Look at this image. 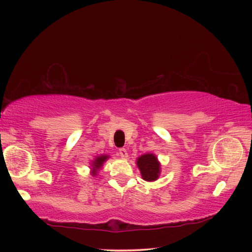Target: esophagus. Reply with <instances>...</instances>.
Here are the masks:
<instances>
[{"mask_svg":"<svg viewBox=\"0 0 252 252\" xmlns=\"http://www.w3.org/2000/svg\"><path fill=\"white\" fill-rule=\"evenodd\" d=\"M119 156H120L122 159H126L127 158V152L125 148H121L119 149Z\"/></svg>","mask_w":252,"mask_h":252,"instance_id":"obj_1","label":"esophagus"}]
</instances>
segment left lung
<instances>
[{
    "instance_id": "8db88e82",
    "label": "left lung",
    "mask_w": 252,
    "mask_h": 252,
    "mask_svg": "<svg viewBox=\"0 0 252 252\" xmlns=\"http://www.w3.org/2000/svg\"><path fill=\"white\" fill-rule=\"evenodd\" d=\"M136 165L146 181H156L160 176V162L153 153H146L136 159Z\"/></svg>"
}]
</instances>
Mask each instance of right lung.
<instances>
[{
	"label": "right lung",
	"instance_id": "add662e5",
	"mask_svg": "<svg viewBox=\"0 0 252 252\" xmlns=\"http://www.w3.org/2000/svg\"><path fill=\"white\" fill-rule=\"evenodd\" d=\"M109 156H99V157H95V159L91 162V165H92V176H96L97 171H99V169H101L102 165H103L104 162L108 160Z\"/></svg>",
	"mask_w": 252,
	"mask_h": 252
}]
</instances>
